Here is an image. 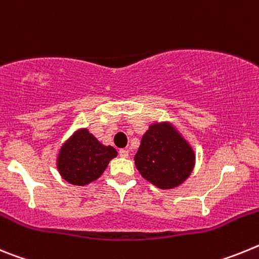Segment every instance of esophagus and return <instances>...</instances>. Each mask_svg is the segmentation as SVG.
<instances>
[{
	"mask_svg": "<svg viewBox=\"0 0 259 259\" xmlns=\"http://www.w3.org/2000/svg\"><path fill=\"white\" fill-rule=\"evenodd\" d=\"M119 155H120L122 158H127L128 155H130V153H128L127 149H120L119 150Z\"/></svg>",
	"mask_w": 259,
	"mask_h": 259,
	"instance_id": "esophagus-1",
	"label": "esophagus"
}]
</instances>
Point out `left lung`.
<instances>
[{
    "label": "left lung",
    "instance_id": "left-lung-1",
    "mask_svg": "<svg viewBox=\"0 0 259 259\" xmlns=\"http://www.w3.org/2000/svg\"><path fill=\"white\" fill-rule=\"evenodd\" d=\"M135 164L144 179L158 188L171 189L191 175L194 153L168 123H154L141 139Z\"/></svg>",
    "mask_w": 259,
    "mask_h": 259
}]
</instances>
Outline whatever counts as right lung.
I'll return each instance as SVG.
<instances>
[{
  "label": "right lung",
  "instance_id": "add662e5",
  "mask_svg": "<svg viewBox=\"0 0 259 259\" xmlns=\"http://www.w3.org/2000/svg\"><path fill=\"white\" fill-rule=\"evenodd\" d=\"M114 157L113 146H104L87 130H80L61 148L58 171L71 184L85 185L98 179Z\"/></svg>",
  "mask_w": 259,
  "mask_h": 259
}]
</instances>
